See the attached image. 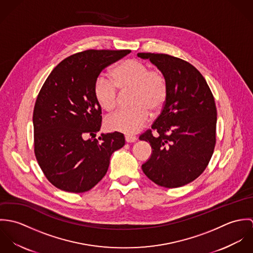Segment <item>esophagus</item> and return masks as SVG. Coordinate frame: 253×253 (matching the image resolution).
Here are the masks:
<instances>
[{"label":"esophagus","instance_id":"1","mask_svg":"<svg viewBox=\"0 0 253 253\" xmlns=\"http://www.w3.org/2000/svg\"><path fill=\"white\" fill-rule=\"evenodd\" d=\"M126 141L127 143L135 142V141H136V137L133 136V135H126Z\"/></svg>","mask_w":253,"mask_h":253}]
</instances>
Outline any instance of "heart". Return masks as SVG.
<instances>
[{
    "label": "heart",
    "instance_id": "b5f03b06",
    "mask_svg": "<svg viewBox=\"0 0 253 253\" xmlns=\"http://www.w3.org/2000/svg\"><path fill=\"white\" fill-rule=\"evenodd\" d=\"M112 81L98 77L93 84V96L98 105L106 111L117 107L118 88L132 91L131 108L123 109L110 115L105 126L110 130L135 133L148 123L150 112L160 113L168 99V83L164 73L136 59H126L111 70Z\"/></svg>",
    "mask_w": 253,
    "mask_h": 253
}]
</instances>
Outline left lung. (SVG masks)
Returning <instances> with one entry per match:
<instances>
[{
  "instance_id": "obj_1",
  "label": "left lung",
  "mask_w": 253,
  "mask_h": 253,
  "mask_svg": "<svg viewBox=\"0 0 253 253\" xmlns=\"http://www.w3.org/2000/svg\"><path fill=\"white\" fill-rule=\"evenodd\" d=\"M164 73L168 99L162 113L139 136L152 147L142 165L145 175L159 186L177 188L198 178L208 167L216 142L217 111L212 92L189 62L164 53L139 52ZM157 131L154 137L151 130Z\"/></svg>"
}]
</instances>
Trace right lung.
<instances>
[{
    "instance_id": "obj_1",
    "label": "right lung",
    "mask_w": 253,
    "mask_h": 253,
    "mask_svg": "<svg viewBox=\"0 0 253 253\" xmlns=\"http://www.w3.org/2000/svg\"><path fill=\"white\" fill-rule=\"evenodd\" d=\"M129 52H78L62 60L42 84L33 113L34 151L41 169L56 188L90 190L105 176L112 154L125 145L118 131L95 138L102 116L93 84L103 69ZM87 135L92 138L85 140Z\"/></svg>"
}]
</instances>
